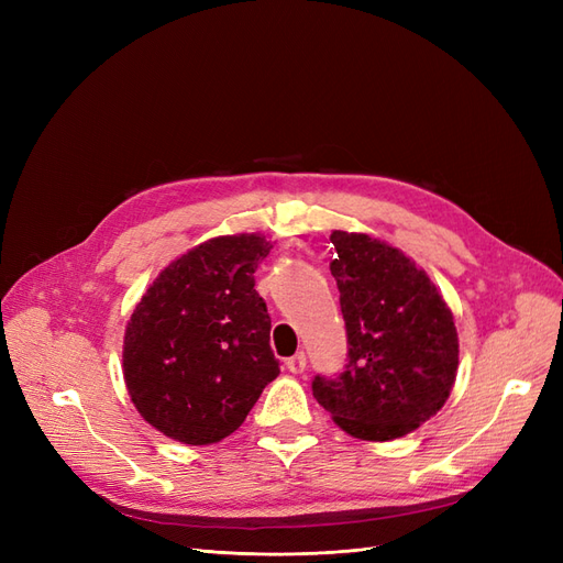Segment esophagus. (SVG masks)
Masks as SVG:
<instances>
[{
  "instance_id": "1",
  "label": "esophagus",
  "mask_w": 563,
  "mask_h": 563,
  "mask_svg": "<svg viewBox=\"0 0 563 563\" xmlns=\"http://www.w3.org/2000/svg\"><path fill=\"white\" fill-rule=\"evenodd\" d=\"M286 368L291 371V373H302L305 368H308V356H305L302 352L294 354L291 360H286Z\"/></svg>"
}]
</instances>
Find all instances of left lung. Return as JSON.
<instances>
[{"instance_id":"8db88e82","label":"left lung","mask_w":563,"mask_h":563,"mask_svg":"<svg viewBox=\"0 0 563 563\" xmlns=\"http://www.w3.org/2000/svg\"><path fill=\"white\" fill-rule=\"evenodd\" d=\"M331 275L347 329V364L317 376L314 399L364 441L411 434L446 404L457 376L453 312L428 272L364 232L333 230Z\"/></svg>"}]
</instances>
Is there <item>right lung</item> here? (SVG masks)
I'll return each mask as SVG.
<instances>
[{
  "label": "right lung",
  "mask_w": 563,
  "mask_h": 563,
  "mask_svg": "<svg viewBox=\"0 0 563 563\" xmlns=\"http://www.w3.org/2000/svg\"><path fill=\"white\" fill-rule=\"evenodd\" d=\"M265 234H225L168 263L126 323L122 371L129 397L164 437L207 446L246 420L279 376L269 314L253 272Z\"/></svg>",
  "instance_id": "add662e5"
}]
</instances>
